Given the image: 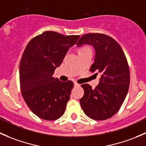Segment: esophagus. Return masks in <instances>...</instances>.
Instances as JSON below:
<instances>
[{
  "label": "esophagus",
  "mask_w": 146,
  "mask_h": 146,
  "mask_svg": "<svg viewBox=\"0 0 146 146\" xmlns=\"http://www.w3.org/2000/svg\"><path fill=\"white\" fill-rule=\"evenodd\" d=\"M79 84L77 82H74V86H76V87H77V86H79Z\"/></svg>",
  "instance_id": "esophagus-1"
}]
</instances>
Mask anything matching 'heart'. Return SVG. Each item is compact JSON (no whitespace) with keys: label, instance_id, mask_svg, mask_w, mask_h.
<instances>
[{"label":"heart","instance_id":"heart-1","mask_svg":"<svg viewBox=\"0 0 146 146\" xmlns=\"http://www.w3.org/2000/svg\"><path fill=\"white\" fill-rule=\"evenodd\" d=\"M85 49H90V48H88V46H85V47H82V48H80V51H82V50H85Z\"/></svg>","mask_w":146,"mask_h":146}]
</instances>
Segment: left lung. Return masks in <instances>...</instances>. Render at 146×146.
Listing matches in <instances>:
<instances>
[{
    "label": "left lung",
    "instance_id": "left-lung-1",
    "mask_svg": "<svg viewBox=\"0 0 146 146\" xmlns=\"http://www.w3.org/2000/svg\"><path fill=\"white\" fill-rule=\"evenodd\" d=\"M91 45L95 49L94 63L90 70L100 74L99 84L92 89L83 84L80 100L84 113L94 120H105L114 116L123 104L130 83V73L121 47L113 38L100 33L81 36L77 46Z\"/></svg>",
    "mask_w": 146,
    "mask_h": 146
}]
</instances>
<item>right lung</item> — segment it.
<instances>
[{
    "mask_svg": "<svg viewBox=\"0 0 146 146\" xmlns=\"http://www.w3.org/2000/svg\"><path fill=\"white\" fill-rule=\"evenodd\" d=\"M79 35L46 31L28 43L20 65L22 95L32 112L45 120H56L64 114L73 82L53 77Z\"/></svg>",
    "mask_w": 146,
    "mask_h": 146,
    "instance_id": "right-lung-1",
    "label": "right lung"
}]
</instances>
